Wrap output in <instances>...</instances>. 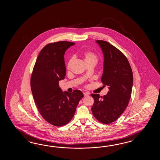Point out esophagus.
Segmentation results:
<instances>
[{
	"label": "esophagus",
	"instance_id": "obj_1",
	"mask_svg": "<svg viewBox=\"0 0 160 160\" xmlns=\"http://www.w3.org/2000/svg\"><path fill=\"white\" fill-rule=\"evenodd\" d=\"M83 95H84L85 97H88V92H83Z\"/></svg>",
	"mask_w": 160,
	"mask_h": 160
}]
</instances>
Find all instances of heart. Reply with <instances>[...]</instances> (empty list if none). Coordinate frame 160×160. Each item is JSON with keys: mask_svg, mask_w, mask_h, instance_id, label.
<instances>
[{"mask_svg": "<svg viewBox=\"0 0 160 160\" xmlns=\"http://www.w3.org/2000/svg\"><path fill=\"white\" fill-rule=\"evenodd\" d=\"M83 59H84L85 63L92 62V63H94L96 64L98 62V59L97 55L95 54L94 52H93L92 51H86V52H85L83 55ZM72 60H73V59L72 58L68 62V69L70 68Z\"/></svg>", "mask_w": 160, "mask_h": 160, "instance_id": "heart-1", "label": "heart"}]
</instances>
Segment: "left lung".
I'll list each match as a JSON object with an SVG mask.
<instances>
[{
  "instance_id": "left-lung-1",
  "label": "left lung",
  "mask_w": 160,
  "mask_h": 160,
  "mask_svg": "<svg viewBox=\"0 0 160 160\" xmlns=\"http://www.w3.org/2000/svg\"><path fill=\"white\" fill-rule=\"evenodd\" d=\"M96 43L104 57L101 80L103 86H108L109 91L103 97L91 94L94 99L92 111L99 122L109 124L118 119L128 105L133 87V72L128 59L118 48L106 41L97 40Z\"/></svg>"
}]
</instances>
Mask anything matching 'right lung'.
I'll return each mask as SVG.
<instances>
[{
	"mask_svg": "<svg viewBox=\"0 0 160 160\" xmlns=\"http://www.w3.org/2000/svg\"><path fill=\"white\" fill-rule=\"evenodd\" d=\"M74 44L60 41L45 46L38 56L31 77V88L38 110L54 126L68 123L83 97L80 90L62 92L59 86V81L64 79L66 74L65 52Z\"/></svg>",
	"mask_w": 160,
	"mask_h": 160,
	"instance_id": "1",
	"label": "right lung"
}]
</instances>
